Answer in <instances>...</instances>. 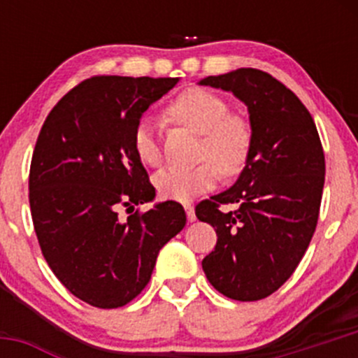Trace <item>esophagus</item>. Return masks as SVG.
<instances>
[{"mask_svg":"<svg viewBox=\"0 0 358 358\" xmlns=\"http://www.w3.org/2000/svg\"><path fill=\"white\" fill-rule=\"evenodd\" d=\"M183 208H185L187 220H189V222H194V220H196V211H194V206L192 204H185Z\"/></svg>","mask_w":358,"mask_h":358,"instance_id":"obj_1","label":"esophagus"}]
</instances>
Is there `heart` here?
Listing matches in <instances>:
<instances>
[{
	"instance_id": "b5f03b06",
	"label": "heart",
	"mask_w": 358,
	"mask_h": 358,
	"mask_svg": "<svg viewBox=\"0 0 358 358\" xmlns=\"http://www.w3.org/2000/svg\"><path fill=\"white\" fill-rule=\"evenodd\" d=\"M168 115L178 124L202 135L201 162L187 168L166 166L154 176L159 196L171 201H189L213 189L220 171L236 176L246 166L252 147V129L246 117L230 114L225 99L202 88L180 93L168 106ZM133 149L147 166L161 162V143L157 128L149 119H142L133 131Z\"/></svg>"
}]
</instances>
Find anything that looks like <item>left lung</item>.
<instances>
[{"mask_svg": "<svg viewBox=\"0 0 358 358\" xmlns=\"http://www.w3.org/2000/svg\"><path fill=\"white\" fill-rule=\"evenodd\" d=\"M201 85L243 100L252 129L239 180L196 206L197 218L218 236L202 270L227 298L258 301L294 273L315 232L326 178L322 143L308 109L268 72L237 69ZM223 203L240 208L225 213Z\"/></svg>", "mask_w": 358, "mask_h": 358, "instance_id": "left-lung-1", "label": "left lung"}]
</instances>
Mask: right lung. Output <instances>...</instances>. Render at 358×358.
Masks as SVG:
<instances>
[{
    "label": "right lung",
    "mask_w": 358,
    "mask_h": 358,
    "mask_svg": "<svg viewBox=\"0 0 358 358\" xmlns=\"http://www.w3.org/2000/svg\"><path fill=\"white\" fill-rule=\"evenodd\" d=\"M178 78L93 76L45 119L29 171V204L39 248L57 279L96 308H119L149 284L161 248L185 227L175 201L149 211L156 189L133 149L150 103Z\"/></svg>",
    "instance_id": "1"
}]
</instances>
